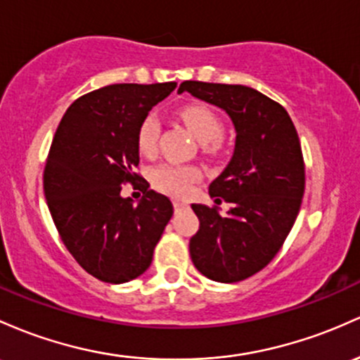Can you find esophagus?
Returning <instances> with one entry per match:
<instances>
[{"instance_id":"esophagus-1","label":"esophagus","mask_w":360,"mask_h":360,"mask_svg":"<svg viewBox=\"0 0 360 360\" xmlns=\"http://www.w3.org/2000/svg\"><path fill=\"white\" fill-rule=\"evenodd\" d=\"M172 203H174V210L176 212H181V210H184V208L189 207L188 201H184V200H174Z\"/></svg>"}]
</instances>
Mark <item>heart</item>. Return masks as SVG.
Segmentation results:
<instances>
[{
    "label": "heart",
    "instance_id": "heart-1",
    "mask_svg": "<svg viewBox=\"0 0 360 360\" xmlns=\"http://www.w3.org/2000/svg\"><path fill=\"white\" fill-rule=\"evenodd\" d=\"M181 120L201 141V150L208 155L217 153L222 147V121L207 105L189 104L179 109ZM160 124L155 114H147L138 126L136 147L141 155L153 157L159 148ZM200 171L193 165L160 164L152 171L153 188L172 196H184L191 191L193 184L200 179Z\"/></svg>",
    "mask_w": 360,
    "mask_h": 360
}]
</instances>
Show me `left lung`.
Listing matches in <instances>:
<instances>
[{"label": "left lung", "mask_w": 360, "mask_h": 360, "mask_svg": "<svg viewBox=\"0 0 360 360\" xmlns=\"http://www.w3.org/2000/svg\"><path fill=\"white\" fill-rule=\"evenodd\" d=\"M179 92L224 109L234 122V155L208 188L215 205H191L200 229L189 255L207 278L240 282L275 258L297 219L306 184L301 141L287 110L251 86L189 80ZM222 200L231 203L227 214L216 207Z\"/></svg>", "instance_id": "1"}]
</instances>
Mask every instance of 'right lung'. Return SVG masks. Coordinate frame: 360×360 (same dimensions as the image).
Listing matches in <instances>:
<instances>
[{
    "mask_svg": "<svg viewBox=\"0 0 360 360\" xmlns=\"http://www.w3.org/2000/svg\"><path fill=\"white\" fill-rule=\"evenodd\" d=\"M169 84H114L85 94L59 122L44 169V195L66 250L96 278L124 283L150 266L174 208L135 172L136 131ZM131 182L144 191L135 205L120 196Z\"/></svg>",
    "mask_w": 360,
    "mask_h": 360,
    "instance_id": "1",
    "label": "right lung"
}]
</instances>
